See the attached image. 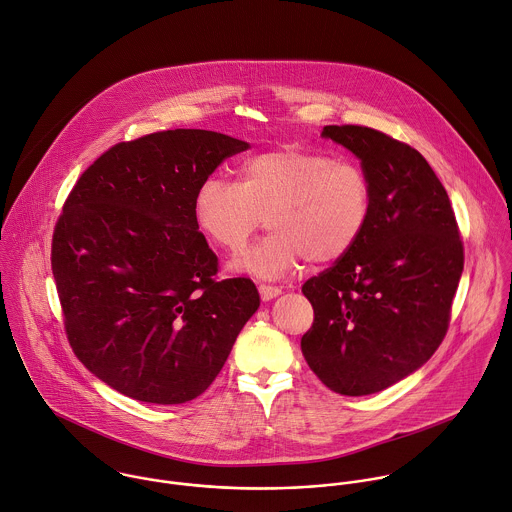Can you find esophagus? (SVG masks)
I'll return each instance as SVG.
<instances>
[{
	"instance_id": "34e87169",
	"label": "esophagus",
	"mask_w": 512,
	"mask_h": 512,
	"mask_svg": "<svg viewBox=\"0 0 512 512\" xmlns=\"http://www.w3.org/2000/svg\"><path fill=\"white\" fill-rule=\"evenodd\" d=\"M259 295H261V299H263V301H271V299H275V297H279V295H281V287L261 283V285H259Z\"/></svg>"
}]
</instances>
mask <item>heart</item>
<instances>
[{
	"mask_svg": "<svg viewBox=\"0 0 512 512\" xmlns=\"http://www.w3.org/2000/svg\"><path fill=\"white\" fill-rule=\"evenodd\" d=\"M373 205L365 169L321 151L275 149L247 159L239 181L205 177L193 195L199 231L219 249L239 253L263 215L271 233L233 267L275 279L301 261L331 263L361 239Z\"/></svg>",
	"mask_w": 512,
	"mask_h": 512,
	"instance_id": "heart-1",
	"label": "heart"
}]
</instances>
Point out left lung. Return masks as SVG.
Wrapping results in <instances>:
<instances>
[{
  "instance_id": "1",
  "label": "left lung",
  "mask_w": 512,
  "mask_h": 512,
  "mask_svg": "<svg viewBox=\"0 0 512 512\" xmlns=\"http://www.w3.org/2000/svg\"><path fill=\"white\" fill-rule=\"evenodd\" d=\"M321 135L361 159L373 205L355 247L303 285L315 321L301 351L331 391L363 397L439 349L465 253L449 195L417 149L363 125H327Z\"/></svg>"
}]
</instances>
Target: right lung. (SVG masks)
Wrapping results in <instances>:
<instances>
[{
    "mask_svg": "<svg viewBox=\"0 0 512 512\" xmlns=\"http://www.w3.org/2000/svg\"><path fill=\"white\" fill-rule=\"evenodd\" d=\"M245 149L217 131H157L107 149L65 199L51 241L65 333L125 397H199L259 307L251 279H215L217 255L193 217L197 185Z\"/></svg>",
    "mask_w": 512,
    "mask_h": 512,
    "instance_id": "add662e5",
    "label": "right lung"
}]
</instances>
